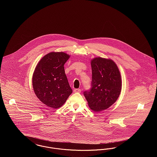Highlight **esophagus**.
<instances>
[{
  "label": "esophagus",
  "instance_id": "1",
  "mask_svg": "<svg viewBox=\"0 0 157 157\" xmlns=\"http://www.w3.org/2000/svg\"><path fill=\"white\" fill-rule=\"evenodd\" d=\"M74 92H81V90L80 89H75L74 90Z\"/></svg>",
  "mask_w": 157,
  "mask_h": 157
}]
</instances>
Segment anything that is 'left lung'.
<instances>
[{"mask_svg":"<svg viewBox=\"0 0 157 157\" xmlns=\"http://www.w3.org/2000/svg\"><path fill=\"white\" fill-rule=\"evenodd\" d=\"M91 88L83 92L90 108L95 112L108 109L120 96L122 80L119 69L110 59L101 57L91 60Z\"/></svg>","mask_w":157,"mask_h":157,"instance_id":"8db88e82","label":"left lung"}]
</instances>
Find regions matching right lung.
I'll use <instances>...</instances> for the list:
<instances>
[{"mask_svg":"<svg viewBox=\"0 0 157 157\" xmlns=\"http://www.w3.org/2000/svg\"><path fill=\"white\" fill-rule=\"evenodd\" d=\"M69 57L62 52L49 53L40 60L34 71L35 94L42 103L52 108L62 106L72 93L64 69Z\"/></svg>","mask_w":157,"mask_h":157,"instance_id":"obj_1","label":"right lung"}]
</instances>
